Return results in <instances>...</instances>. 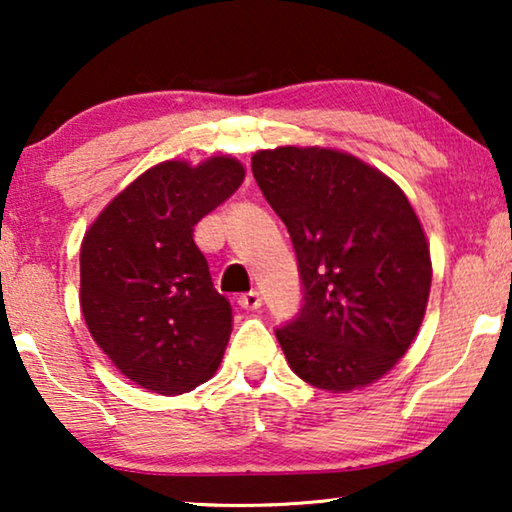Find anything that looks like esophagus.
<instances>
[{
    "label": "esophagus",
    "instance_id": "1",
    "mask_svg": "<svg viewBox=\"0 0 512 512\" xmlns=\"http://www.w3.org/2000/svg\"><path fill=\"white\" fill-rule=\"evenodd\" d=\"M237 305H240L242 310H258V307L263 305V298L258 291H249V293H242V296L237 298Z\"/></svg>",
    "mask_w": 512,
    "mask_h": 512
}]
</instances>
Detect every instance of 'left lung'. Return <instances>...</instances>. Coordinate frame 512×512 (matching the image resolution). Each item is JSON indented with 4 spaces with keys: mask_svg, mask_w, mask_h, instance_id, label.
<instances>
[{
    "mask_svg": "<svg viewBox=\"0 0 512 512\" xmlns=\"http://www.w3.org/2000/svg\"><path fill=\"white\" fill-rule=\"evenodd\" d=\"M251 172L284 221L303 307L275 328L293 373L352 391L380 380L415 340L431 256L405 193L375 167L333 149L258 151Z\"/></svg>",
    "mask_w": 512,
    "mask_h": 512,
    "instance_id": "8db88e82",
    "label": "left lung"
}]
</instances>
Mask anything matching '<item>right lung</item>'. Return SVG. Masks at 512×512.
I'll list each match as a JSON object with an SVG mask.
<instances>
[{
    "label": "right lung",
    "mask_w": 512,
    "mask_h": 512,
    "mask_svg": "<svg viewBox=\"0 0 512 512\" xmlns=\"http://www.w3.org/2000/svg\"><path fill=\"white\" fill-rule=\"evenodd\" d=\"M244 179L228 156L167 160L118 193L81 244V310L121 373L153 394H184L219 368L233 307L193 242L202 216Z\"/></svg>",
    "instance_id": "1"
}]
</instances>
